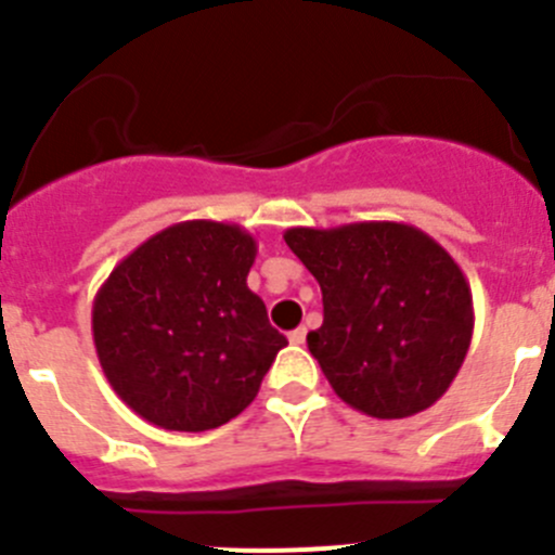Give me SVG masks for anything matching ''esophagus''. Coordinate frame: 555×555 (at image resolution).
I'll return each mask as SVG.
<instances>
[{"mask_svg": "<svg viewBox=\"0 0 555 555\" xmlns=\"http://www.w3.org/2000/svg\"><path fill=\"white\" fill-rule=\"evenodd\" d=\"M305 337H308V330H305V326H299V330L288 332V343H292V346H302Z\"/></svg>", "mask_w": 555, "mask_h": 555, "instance_id": "1", "label": "esophagus"}]
</instances>
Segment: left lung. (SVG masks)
<instances>
[{"instance_id":"8db88e82","label":"left lung","mask_w":555,"mask_h":555,"mask_svg":"<svg viewBox=\"0 0 555 555\" xmlns=\"http://www.w3.org/2000/svg\"><path fill=\"white\" fill-rule=\"evenodd\" d=\"M321 286L324 324L308 335L335 395L376 420L430 409L472 346L466 274L425 231L392 220L288 229Z\"/></svg>"}]
</instances>
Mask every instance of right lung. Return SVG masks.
Wrapping results in <instances>:
<instances>
[{"label":"right lung","mask_w":555,"mask_h":555,"mask_svg":"<svg viewBox=\"0 0 555 555\" xmlns=\"http://www.w3.org/2000/svg\"><path fill=\"white\" fill-rule=\"evenodd\" d=\"M256 240L184 220L116 263L92 305V337L114 392L166 430L202 433L253 403L286 337L247 288Z\"/></svg>","instance_id":"right-lung-1"}]
</instances>
